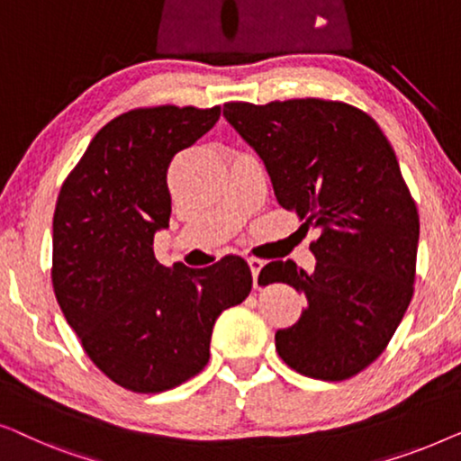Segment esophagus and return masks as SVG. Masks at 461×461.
Returning a JSON list of instances; mask_svg holds the SVG:
<instances>
[{
  "instance_id": "34e87169",
  "label": "esophagus",
  "mask_w": 461,
  "mask_h": 461,
  "mask_svg": "<svg viewBox=\"0 0 461 461\" xmlns=\"http://www.w3.org/2000/svg\"><path fill=\"white\" fill-rule=\"evenodd\" d=\"M246 261H249V267H250V271H252V280H255V288H258V284H257V280H258V271L263 269L265 261H263V258H257V257H249V258H246Z\"/></svg>"
}]
</instances>
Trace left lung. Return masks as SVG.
<instances>
[{"label": "left lung", "mask_w": 461, "mask_h": 461, "mask_svg": "<svg viewBox=\"0 0 461 461\" xmlns=\"http://www.w3.org/2000/svg\"><path fill=\"white\" fill-rule=\"evenodd\" d=\"M223 116L261 157L277 203L320 230L311 274L293 261L258 274L307 296L294 326L276 332L277 353L309 378H353L380 357L413 296L420 217L393 146L339 100L228 102Z\"/></svg>", "instance_id": "left-lung-1"}]
</instances>
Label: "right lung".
Listing matches in <instances>:
<instances>
[{
	"label": "right lung",
	"mask_w": 461,
	"mask_h": 461,
	"mask_svg": "<svg viewBox=\"0 0 461 461\" xmlns=\"http://www.w3.org/2000/svg\"><path fill=\"white\" fill-rule=\"evenodd\" d=\"M221 106L133 108L106 122L64 179L51 231V284L87 357L133 393L203 372L225 309L249 296L242 257L167 269L154 233L168 225L173 157L215 127Z\"/></svg>",
	"instance_id": "add662e5"
}]
</instances>
